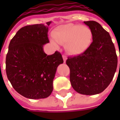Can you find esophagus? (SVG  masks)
<instances>
[{"label": "esophagus", "instance_id": "esophagus-1", "mask_svg": "<svg viewBox=\"0 0 120 120\" xmlns=\"http://www.w3.org/2000/svg\"><path fill=\"white\" fill-rule=\"evenodd\" d=\"M62 57H63V59H64V63H65L66 60H67V56H65V55H62Z\"/></svg>", "mask_w": 120, "mask_h": 120}]
</instances>
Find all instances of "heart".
<instances>
[{
  "mask_svg": "<svg viewBox=\"0 0 120 120\" xmlns=\"http://www.w3.org/2000/svg\"><path fill=\"white\" fill-rule=\"evenodd\" d=\"M51 42L54 45L65 43L66 52L70 55L77 56L83 53L91 45L93 40L90 28L78 24L67 23L58 26L52 33Z\"/></svg>",
  "mask_w": 120,
  "mask_h": 120,
  "instance_id": "1",
  "label": "heart"
}]
</instances>
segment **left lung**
Returning a JSON list of instances; mask_svg holds the SVG:
<instances>
[{
  "mask_svg": "<svg viewBox=\"0 0 120 120\" xmlns=\"http://www.w3.org/2000/svg\"><path fill=\"white\" fill-rule=\"evenodd\" d=\"M84 23L92 32L93 41L83 53L68 57L66 63L73 89L82 95H97L104 91L113 79L118 58L109 33L97 22Z\"/></svg>",
  "mask_w": 120,
  "mask_h": 120,
  "instance_id": "obj_1",
  "label": "left lung"
}]
</instances>
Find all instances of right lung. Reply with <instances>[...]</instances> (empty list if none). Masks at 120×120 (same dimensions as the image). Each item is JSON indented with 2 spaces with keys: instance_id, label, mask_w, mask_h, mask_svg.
<instances>
[{
  "instance_id": "right-lung-1",
  "label": "right lung",
  "mask_w": 120,
  "mask_h": 120,
  "mask_svg": "<svg viewBox=\"0 0 120 120\" xmlns=\"http://www.w3.org/2000/svg\"><path fill=\"white\" fill-rule=\"evenodd\" d=\"M51 23L22 27L8 45L7 76L14 89L27 98L49 97L57 67L64 63L58 52L47 55L43 51V45L49 42L47 34Z\"/></svg>"
}]
</instances>
